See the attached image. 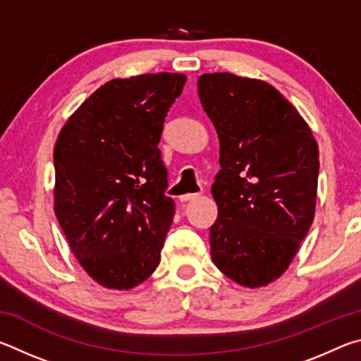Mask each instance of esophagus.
I'll return each instance as SVG.
<instances>
[{
  "instance_id": "esophagus-1",
  "label": "esophagus",
  "mask_w": 361,
  "mask_h": 361,
  "mask_svg": "<svg viewBox=\"0 0 361 361\" xmlns=\"http://www.w3.org/2000/svg\"><path fill=\"white\" fill-rule=\"evenodd\" d=\"M197 197H199V194H183V195H180V200L181 202H188V200H194Z\"/></svg>"
}]
</instances>
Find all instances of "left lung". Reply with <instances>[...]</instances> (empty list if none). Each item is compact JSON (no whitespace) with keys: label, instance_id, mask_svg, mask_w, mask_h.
Masks as SVG:
<instances>
[{"label":"left lung","instance_id":"left-lung-1","mask_svg":"<svg viewBox=\"0 0 361 361\" xmlns=\"http://www.w3.org/2000/svg\"><path fill=\"white\" fill-rule=\"evenodd\" d=\"M197 87L219 140L212 259L235 283L266 286L288 269L314 221L319 146L271 84L205 73Z\"/></svg>","mask_w":361,"mask_h":361}]
</instances>
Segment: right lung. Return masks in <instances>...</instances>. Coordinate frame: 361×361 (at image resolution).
Here are the masks:
<instances>
[{
    "instance_id": "right-lung-1",
    "label": "right lung",
    "mask_w": 361,
    "mask_h": 361,
    "mask_svg": "<svg viewBox=\"0 0 361 361\" xmlns=\"http://www.w3.org/2000/svg\"><path fill=\"white\" fill-rule=\"evenodd\" d=\"M185 82L181 73L111 79L59 133L54 210L79 264L105 288L130 290L161 262L175 202L157 145Z\"/></svg>"
}]
</instances>
